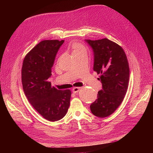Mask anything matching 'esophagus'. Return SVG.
<instances>
[{"label": "esophagus", "mask_w": 153, "mask_h": 153, "mask_svg": "<svg viewBox=\"0 0 153 153\" xmlns=\"http://www.w3.org/2000/svg\"><path fill=\"white\" fill-rule=\"evenodd\" d=\"M80 89H81V88L80 87H75L73 88V89H72V92H73V93H77L80 91Z\"/></svg>", "instance_id": "34e87169"}]
</instances>
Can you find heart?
Masks as SVG:
<instances>
[{
    "instance_id": "obj_1",
    "label": "heart",
    "mask_w": 153,
    "mask_h": 153,
    "mask_svg": "<svg viewBox=\"0 0 153 153\" xmlns=\"http://www.w3.org/2000/svg\"><path fill=\"white\" fill-rule=\"evenodd\" d=\"M72 49L73 50V52L80 51H85V47L79 43L75 42L72 45Z\"/></svg>"
}]
</instances>
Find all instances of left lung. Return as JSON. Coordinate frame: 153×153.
I'll use <instances>...</instances> for the list:
<instances>
[{
    "mask_svg": "<svg viewBox=\"0 0 153 153\" xmlns=\"http://www.w3.org/2000/svg\"><path fill=\"white\" fill-rule=\"evenodd\" d=\"M94 52V71L100 74L102 89L91 106L92 113L107 117L117 110L124 99L130 77V69L123 48L107 38L85 39Z\"/></svg>",
    "mask_w": 153,
    "mask_h": 153,
    "instance_id": "1",
    "label": "left lung"
}]
</instances>
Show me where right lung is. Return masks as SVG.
Masks as SVG:
<instances>
[{"mask_svg":"<svg viewBox=\"0 0 153 153\" xmlns=\"http://www.w3.org/2000/svg\"><path fill=\"white\" fill-rule=\"evenodd\" d=\"M64 40H43L36 45L23 59L22 82L26 97L44 118L58 121L67 114L71 92L58 90L48 81L59 48Z\"/></svg>","mask_w":153,"mask_h":153,"instance_id":"right-lung-1","label":"right lung"}]
</instances>
